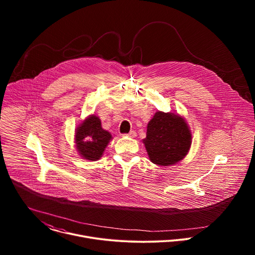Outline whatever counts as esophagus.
<instances>
[{"label": "esophagus", "instance_id": "obj_1", "mask_svg": "<svg viewBox=\"0 0 255 255\" xmlns=\"http://www.w3.org/2000/svg\"><path fill=\"white\" fill-rule=\"evenodd\" d=\"M123 136H127V137H131V138H134L136 136V132L135 131H130L129 133L127 134H124Z\"/></svg>", "mask_w": 255, "mask_h": 255}]
</instances>
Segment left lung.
Returning <instances> with one entry per match:
<instances>
[{"label": "left lung", "instance_id": "8db88e82", "mask_svg": "<svg viewBox=\"0 0 255 255\" xmlns=\"http://www.w3.org/2000/svg\"><path fill=\"white\" fill-rule=\"evenodd\" d=\"M143 143L151 162L167 166L175 164L188 154L192 134L183 117L158 111L147 125Z\"/></svg>", "mask_w": 255, "mask_h": 255}]
</instances>
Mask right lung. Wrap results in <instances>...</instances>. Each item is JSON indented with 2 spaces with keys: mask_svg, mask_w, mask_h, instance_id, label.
<instances>
[{
  "mask_svg": "<svg viewBox=\"0 0 255 255\" xmlns=\"http://www.w3.org/2000/svg\"><path fill=\"white\" fill-rule=\"evenodd\" d=\"M111 139L112 135L102 128L99 117L91 115L77 128L76 147L82 157L95 161L100 159Z\"/></svg>",
  "mask_w": 255,
  "mask_h": 255,
  "instance_id": "right-lung-1",
  "label": "right lung"
}]
</instances>
